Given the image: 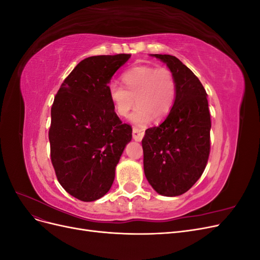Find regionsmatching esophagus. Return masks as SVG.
Listing matches in <instances>:
<instances>
[{"instance_id": "esophagus-1", "label": "esophagus", "mask_w": 260, "mask_h": 260, "mask_svg": "<svg viewBox=\"0 0 260 260\" xmlns=\"http://www.w3.org/2000/svg\"><path fill=\"white\" fill-rule=\"evenodd\" d=\"M132 137L136 141H141L144 137V130L140 129L138 127H133L132 129Z\"/></svg>"}]
</instances>
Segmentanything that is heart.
<instances>
[{"label":"heart","mask_w":260,"mask_h":260,"mask_svg":"<svg viewBox=\"0 0 260 260\" xmlns=\"http://www.w3.org/2000/svg\"><path fill=\"white\" fill-rule=\"evenodd\" d=\"M121 79L124 87L117 82L108 85L109 98L118 115L128 116L137 103L131 120L143 125L152 117L160 120L170 113L177 96V82L171 70L148 65L137 66L127 70Z\"/></svg>","instance_id":"1"}]
</instances>
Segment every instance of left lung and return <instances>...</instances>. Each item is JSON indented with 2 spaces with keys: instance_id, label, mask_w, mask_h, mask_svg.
I'll use <instances>...</instances> for the list:
<instances>
[{
  "instance_id": "obj_1",
  "label": "left lung",
  "mask_w": 260,
  "mask_h": 260,
  "mask_svg": "<svg viewBox=\"0 0 260 260\" xmlns=\"http://www.w3.org/2000/svg\"><path fill=\"white\" fill-rule=\"evenodd\" d=\"M175 76L177 96L169 115L148 128L142 140L144 174L154 190L178 196L195 184L210 153V113L207 93L190 68L176 56L153 54Z\"/></svg>"
}]
</instances>
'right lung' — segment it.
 I'll list each match as a JSON object with an SVG mask.
<instances>
[{
    "label": "right lung",
    "instance_id": "add662e5",
    "mask_svg": "<svg viewBox=\"0 0 260 260\" xmlns=\"http://www.w3.org/2000/svg\"><path fill=\"white\" fill-rule=\"evenodd\" d=\"M131 54L81 60L55 95L49 140L51 161L64 190L82 202L111 188L115 168L132 138V128L115 113L108 94L112 77Z\"/></svg>",
    "mask_w": 260,
    "mask_h": 260
}]
</instances>
